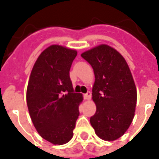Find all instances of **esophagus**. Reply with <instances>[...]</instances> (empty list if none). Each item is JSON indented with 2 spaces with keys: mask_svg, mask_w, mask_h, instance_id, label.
<instances>
[{
  "mask_svg": "<svg viewBox=\"0 0 159 159\" xmlns=\"http://www.w3.org/2000/svg\"><path fill=\"white\" fill-rule=\"evenodd\" d=\"M92 97V92H87L86 94H84V99L85 100H90Z\"/></svg>",
  "mask_w": 159,
  "mask_h": 159,
  "instance_id": "1",
  "label": "esophagus"
}]
</instances>
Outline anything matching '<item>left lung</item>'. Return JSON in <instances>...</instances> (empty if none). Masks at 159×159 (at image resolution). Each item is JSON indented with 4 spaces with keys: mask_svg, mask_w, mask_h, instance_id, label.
<instances>
[{
    "mask_svg": "<svg viewBox=\"0 0 159 159\" xmlns=\"http://www.w3.org/2000/svg\"><path fill=\"white\" fill-rule=\"evenodd\" d=\"M93 68L95 83L92 100L97 111L90 119L97 135L113 141L123 135L133 120L137 91L123 56L106 44L81 55Z\"/></svg>",
    "mask_w": 159,
    "mask_h": 159,
    "instance_id": "obj_1",
    "label": "left lung"
}]
</instances>
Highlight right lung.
Returning a JSON list of instances; mask_svg holds the SVG:
<instances>
[{
  "mask_svg": "<svg viewBox=\"0 0 159 159\" xmlns=\"http://www.w3.org/2000/svg\"><path fill=\"white\" fill-rule=\"evenodd\" d=\"M76 50L51 45L31 71L26 101L34 125L43 139L64 144L72 138L82 96L73 91L69 71Z\"/></svg>",
  "mask_w": 159,
  "mask_h": 159,
  "instance_id": "right-lung-1",
  "label": "right lung"
}]
</instances>
